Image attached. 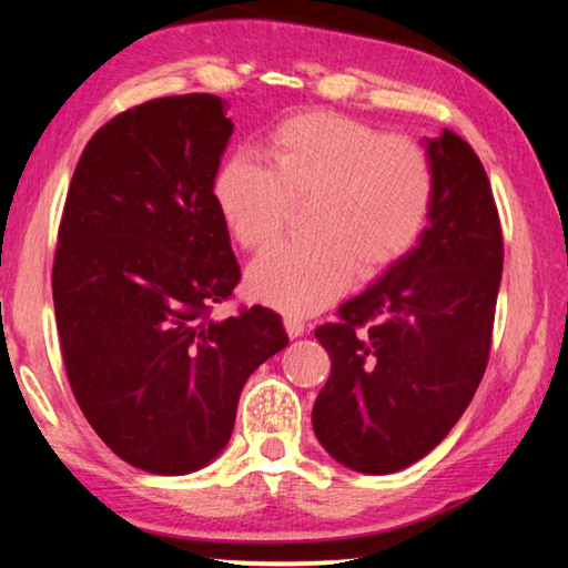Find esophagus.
Segmentation results:
<instances>
[{"mask_svg": "<svg viewBox=\"0 0 568 568\" xmlns=\"http://www.w3.org/2000/svg\"><path fill=\"white\" fill-rule=\"evenodd\" d=\"M283 323H285V333L291 335V338H301L305 333V323L301 318H295V315H285Z\"/></svg>", "mask_w": 568, "mask_h": 568, "instance_id": "obj_1", "label": "esophagus"}]
</instances>
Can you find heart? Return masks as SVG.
Returning a JSON list of instances; mask_svg holds the SVG:
<instances>
[{
	"label": "heart",
	"mask_w": 568,
	"mask_h": 568,
	"mask_svg": "<svg viewBox=\"0 0 568 568\" xmlns=\"http://www.w3.org/2000/svg\"><path fill=\"white\" fill-rule=\"evenodd\" d=\"M265 168L230 158L210 197L227 235L263 250L281 235L293 205L307 203L305 233L250 265L247 291L277 311L328 307L353 283L381 275L418 243L434 207L436 175L416 140L386 138L335 112H303L267 134Z\"/></svg>",
	"instance_id": "b5f03b06"
}]
</instances>
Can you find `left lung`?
Segmentation results:
<instances>
[{"label":"left lung","instance_id":"obj_1","mask_svg":"<svg viewBox=\"0 0 568 568\" xmlns=\"http://www.w3.org/2000/svg\"><path fill=\"white\" fill-rule=\"evenodd\" d=\"M420 142L436 175L426 230L341 305L338 323L315 331L331 376L313 430L358 474H396L430 454L464 416L491 348L504 271L491 182L456 132Z\"/></svg>","mask_w":568,"mask_h":568}]
</instances>
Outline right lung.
Returning <instances> with one entry per match:
<instances>
[{"label": "right lung", "instance_id": "right-lung-1", "mask_svg": "<svg viewBox=\"0 0 568 568\" xmlns=\"http://www.w3.org/2000/svg\"><path fill=\"white\" fill-rule=\"evenodd\" d=\"M230 134L215 94L145 102L94 134L67 192L52 271L67 378L98 436L148 474L213 464L245 381L287 345L263 305L207 318L240 281L210 197Z\"/></svg>", "mask_w": 568, "mask_h": 568}]
</instances>
